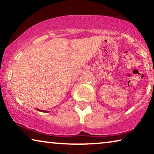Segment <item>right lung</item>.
Returning a JSON list of instances; mask_svg holds the SVG:
<instances>
[{"instance_id":"1","label":"right lung","mask_w":154,"mask_h":154,"mask_svg":"<svg viewBox=\"0 0 154 154\" xmlns=\"http://www.w3.org/2000/svg\"><path fill=\"white\" fill-rule=\"evenodd\" d=\"M37 109V111H41V112H44V113H48V112H50V111H48L41 110V109Z\"/></svg>"}]
</instances>
